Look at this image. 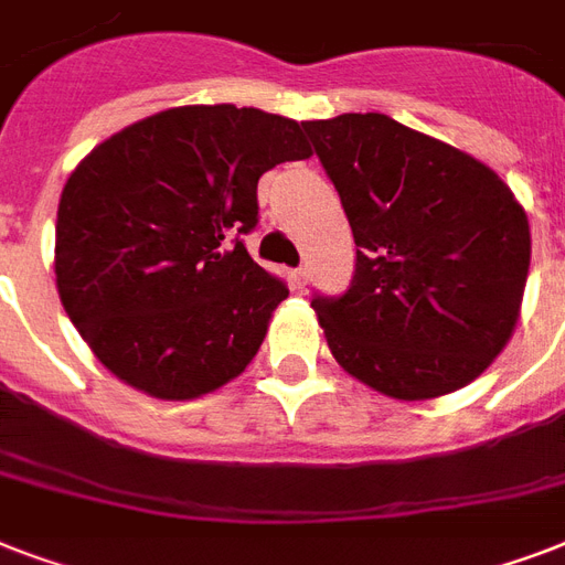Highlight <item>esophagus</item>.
Instances as JSON below:
<instances>
[{
  "label": "esophagus",
  "mask_w": 565,
  "mask_h": 565,
  "mask_svg": "<svg viewBox=\"0 0 565 565\" xmlns=\"http://www.w3.org/2000/svg\"><path fill=\"white\" fill-rule=\"evenodd\" d=\"M290 281H292V290H305V284H308V269H292L290 273Z\"/></svg>",
  "instance_id": "1"
}]
</instances>
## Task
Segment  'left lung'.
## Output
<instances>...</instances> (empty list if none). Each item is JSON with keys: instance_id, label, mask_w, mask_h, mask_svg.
<instances>
[{"instance_id": "obj_1", "label": "left lung", "mask_w": 565, "mask_h": 565, "mask_svg": "<svg viewBox=\"0 0 565 565\" xmlns=\"http://www.w3.org/2000/svg\"><path fill=\"white\" fill-rule=\"evenodd\" d=\"M334 181L358 260L343 296H313L337 363L422 402L481 375L516 328L531 228L472 154L386 114L301 122Z\"/></svg>"}]
</instances>
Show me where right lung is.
Returning a JSON list of instances; mask_svg holds the SVG:
<instances>
[{
	"label": "right lung",
	"mask_w": 565,
	"mask_h": 565,
	"mask_svg": "<svg viewBox=\"0 0 565 565\" xmlns=\"http://www.w3.org/2000/svg\"><path fill=\"white\" fill-rule=\"evenodd\" d=\"M305 158L296 119L184 105L122 128L75 167L57 204V296L119 381L188 402L252 363L290 290L239 234L257 225V179Z\"/></svg>",
	"instance_id": "right-lung-1"
}]
</instances>
